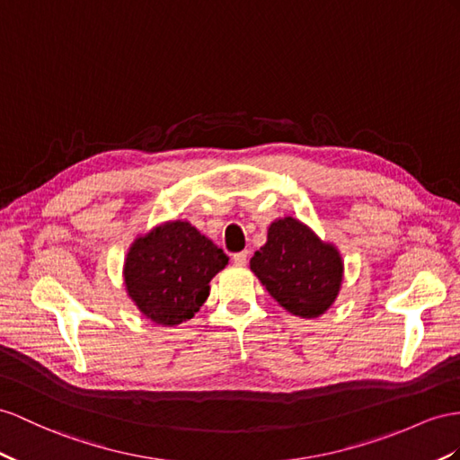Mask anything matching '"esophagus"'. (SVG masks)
<instances>
[{"instance_id":"esophagus-1","label":"esophagus","mask_w":460,"mask_h":460,"mask_svg":"<svg viewBox=\"0 0 460 460\" xmlns=\"http://www.w3.org/2000/svg\"><path fill=\"white\" fill-rule=\"evenodd\" d=\"M246 252H237V254H233V262L237 264V266H244L246 264Z\"/></svg>"}]
</instances>
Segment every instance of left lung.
<instances>
[{
  "instance_id": "obj_1",
  "label": "left lung",
  "mask_w": 460,
  "mask_h": 460,
  "mask_svg": "<svg viewBox=\"0 0 460 460\" xmlns=\"http://www.w3.org/2000/svg\"><path fill=\"white\" fill-rule=\"evenodd\" d=\"M251 270L281 307L301 319H316L331 309L344 281L338 246L291 216L270 223Z\"/></svg>"
}]
</instances>
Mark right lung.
I'll return each instance as SVG.
<instances>
[{
    "instance_id": "add662e5",
    "label": "right lung",
    "mask_w": 460,
    "mask_h": 460,
    "mask_svg": "<svg viewBox=\"0 0 460 460\" xmlns=\"http://www.w3.org/2000/svg\"><path fill=\"white\" fill-rule=\"evenodd\" d=\"M227 264V254L190 221H163L129 244L124 288L146 319L176 326L199 311L209 281Z\"/></svg>"
}]
</instances>
